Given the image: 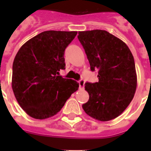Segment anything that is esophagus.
<instances>
[{
	"label": "esophagus",
	"instance_id": "1",
	"mask_svg": "<svg viewBox=\"0 0 151 151\" xmlns=\"http://www.w3.org/2000/svg\"><path fill=\"white\" fill-rule=\"evenodd\" d=\"M85 80L81 79L78 81V84H79V88L80 89H83L84 86H85Z\"/></svg>",
	"mask_w": 151,
	"mask_h": 151
}]
</instances>
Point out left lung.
<instances>
[{
	"label": "left lung",
	"instance_id": "left-lung-1",
	"mask_svg": "<svg viewBox=\"0 0 151 151\" xmlns=\"http://www.w3.org/2000/svg\"><path fill=\"white\" fill-rule=\"evenodd\" d=\"M91 70L98 71V82H86L89 100L82 105L88 115L106 122L116 118L132 101L137 75L132 54L125 42L105 30L78 32Z\"/></svg>",
	"mask_w": 151,
	"mask_h": 151
}]
</instances>
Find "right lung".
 <instances>
[{"mask_svg":"<svg viewBox=\"0 0 151 151\" xmlns=\"http://www.w3.org/2000/svg\"><path fill=\"white\" fill-rule=\"evenodd\" d=\"M77 32L45 31L24 44L13 63L12 88L22 110L34 119L56 115L79 85L59 76L64 51Z\"/></svg>","mask_w":151,"mask_h":151,"instance_id":"obj_1","label":"right lung"}]
</instances>
